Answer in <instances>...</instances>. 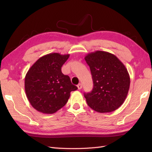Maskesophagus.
<instances>
[{"label": "esophagus", "instance_id": "34e87169", "mask_svg": "<svg viewBox=\"0 0 152 152\" xmlns=\"http://www.w3.org/2000/svg\"><path fill=\"white\" fill-rule=\"evenodd\" d=\"M77 87H78V89H81L82 88V85L81 83H79V84H78V86H77Z\"/></svg>", "mask_w": 152, "mask_h": 152}]
</instances>
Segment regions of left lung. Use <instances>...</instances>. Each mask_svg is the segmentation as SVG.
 Wrapping results in <instances>:
<instances>
[{
  "label": "left lung",
  "mask_w": 152,
  "mask_h": 152,
  "mask_svg": "<svg viewBox=\"0 0 152 152\" xmlns=\"http://www.w3.org/2000/svg\"><path fill=\"white\" fill-rule=\"evenodd\" d=\"M85 60L93 82L92 91L84 93L88 106L100 113L115 110L124 102L129 89L127 69L117 57L106 51L89 53Z\"/></svg>",
  "instance_id": "left-lung-1"
}]
</instances>
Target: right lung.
<instances>
[{
  "instance_id": "add662e5",
  "label": "right lung",
  "mask_w": 152,
  "mask_h": 152,
  "mask_svg": "<svg viewBox=\"0 0 152 152\" xmlns=\"http://www.w3.org/2000/svg\"><path fill=\"white\" fill-rule=\"evenodd\" d=\"M70 56L58 53L39 58L25 78V90L32 106L44 114H51L66 104L70 92L78 88L71 83L61 67Z\"/></svg>"
}]
</instances>
